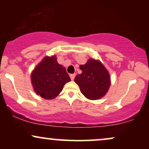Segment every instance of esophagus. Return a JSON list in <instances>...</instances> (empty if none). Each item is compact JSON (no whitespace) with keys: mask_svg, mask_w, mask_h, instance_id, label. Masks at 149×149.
I'll list each match as a JSON object with an SVG mask.
<instances>
[{"mask_svg":"<svg viewBox=\"0 0 149 149\" xmlns=\"http://www.w3.org/2000/svg\"><path fill=\"white\" fill-rule=\"evenodd\" d=\"M75 76H76V74H70V78H71V80H74Z\"/></svg>","mask_w":149,"mask_h":149,"instance_id":"34e87169","label":"esophagus"}]
</instances>
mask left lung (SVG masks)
Wrapping results in <instances>:
<instances>
[{
	"label": "left lung",
	"mask_w": 149,
	"mask_h": 149,
	"mask_svg": "<svg viewBox=\"0 0 149 149\" xmlns=\"http://www.w3.org/2000/svg\"><path fill=\"white\" fill-rule=\"evenodd\" d=\"M80 69L82 73L75 77L74 81L80 87L81 93L90 100L105 96L111 86V77L104 64L92 58L80 65Z\"/></svg>",
	"instance_id": "8db88e82"
}]
</instances>
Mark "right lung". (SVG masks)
I'll return each mask as SVG.
<instances>
[{
    "label": "right lung",
    "mask_w": 149,
    "mask_h": 149,
    "mask_svg": "<svg viewBox=\"0 0 149 149\" xmlns=\"http://www.w3.org/2000/svg\"><path fill=\"white\" fill-rule=\"evenodd\" d=\"M31 80L37 95L45 100H52L57 97L64 85L71 81L66 69L57 62L55 55L44 57L34 68Z\"/></svg>",
    "instance_id": "add662e5"
}]
</instances>
